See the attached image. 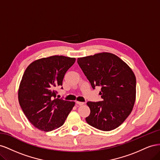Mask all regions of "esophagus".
I'll use <instances>...</instances> for the list:
<instances>
[{"instance_id":"esophagus-1","label":"esophagus","mask_w":160,"mask_h":160,"mask_svg":"<svg viewBox=\"0 0 160 160\" xmlns=\"http://www.w3.org/2000/svg\"><path fill=\"white\" fill-rule=\"evenodd\" d=\"M76 103L78 104L79 105H83L84 104L83 102H81V101H76Z\"/></svg>"}]
</instances>
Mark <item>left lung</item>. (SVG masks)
I'll return each mask as SVG.
<instances>
[{
    "label": "left lung",
    "instance_id": "1",
    "mask_svg": "<svg viewBox=\"0 0 160 160\" xmlns=\"http://www.w3.org/2000/svg\"><path fill=\"white\" fill-rule=\"evenodd\" d=\"M77 62L91 87H101L103 100L88 101L90 114L85 118L92 127L102 131L118 128L133 109L136 96V78L132 69L110 52L81 57Z\"/></svg>",
    "mask_w": 160,
    "mask_h": 160
}]
</instances>
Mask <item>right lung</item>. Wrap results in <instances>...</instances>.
Returning a JSON list of instances; mask_svg holds the SVG:
<instances>
[{
    "label": "right lung",
    "instance_id": "right-lung-1",
    "mask_svg": "<svg viewBox=\"0 0 160 160\" xmlns=\"http://www.w3.org/2000/svg\"><path fill=\"white\" fill-rule=\"evenodd\" d=\"M75 60L62 55L42 58L31 62L24 72L18 92L19 104L37 129L51 132L60 128L74 107V101L56 98V89L62 86Z\"/></svg>",
    "mask_w": 160,
    "mask_h": 160
}]
</instances>
